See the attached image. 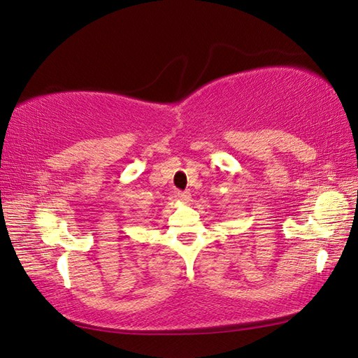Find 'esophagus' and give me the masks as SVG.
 I'll return each instance as SVG.
<instances>
[{
    "label": "esophagus",
    "mask_w": 358,
    "mask_h": 358,
    "mask_svg": "<svg viewBox=\"0 0 358 358\" xmlns=\"http://www.w3.org/2000/svg\"><path fill=\"white\" fill-rule=\"evenodd\" d=\"M177 195H178V199H180L181 201H183V203H187V201H189V199H191V197H189V194H187V192H181V191H178V192H177Z\"/></svg>",
    "instance_id": "34e87169"
}]
</instances>
